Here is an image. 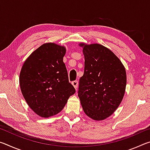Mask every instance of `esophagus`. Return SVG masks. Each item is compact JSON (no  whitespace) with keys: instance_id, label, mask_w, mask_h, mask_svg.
<instances>
[{"instance_id":"esophagus-1","label":"esophagus","mask_w":150,"mask_h":150,"mask_svg":"<svg viewBox=\"0 0 150 150\" xmlns=\"http://www.w3.org/2000/svg\"><path fill=\"white\" fill-rule=\"evenodd\" d=\"M71 83H72L73 87H75V89H77V88L78 87V81H73Z\"/></svg>"}]
</instances>
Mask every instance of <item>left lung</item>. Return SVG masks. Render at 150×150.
<instances>
[{"label": "left lung", "mask_w": 150, "mask_h": 150, "mask_svg": "<svg viewBox=\"0 0 150 150\" xmlns=\"http://www.w3.org/2000/svg\"><path fill=\"white\" fill-rule=\"evenodd\" d=\"M85 57L84 74L78 96L86 115L96 121L111 116L125 93L126 73L122 63L108 48L80 43Z\"/></svg>", "instance_id": "8db88e82"}]
</instances>
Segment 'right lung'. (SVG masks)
I'll list each match as a JSON object with an SVG mask.
<instances>
[{
    "label": "right lung",
    "mask_w": 150,
    "mask_h": 150,
    "mask_svg": "<svg viewBox=\"0 0 150 150\" xmlns=\"http://www.w3.org/2000/svg\"><path fill=\"white\" fill-rule=\"evenodd\" d=\"M65 52L63 45L45 43L29 55L22 67L19 82L22 95L40 117L60 112L75 93L63 61Z\"/></svg>",
    "instance_id": "obj_1"
}]
</instances>
